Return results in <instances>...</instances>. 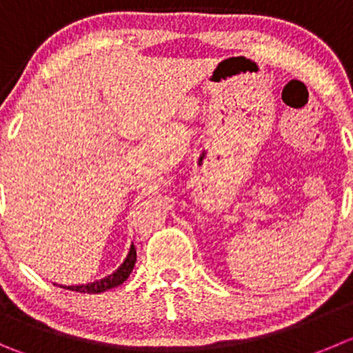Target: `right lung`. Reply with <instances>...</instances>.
<instances>
[{
	"label": "right lung",
	"instance_id": "1",
	"mask_svg": "<svg viewBox=\"0 0 353 353\" xmlns=\"http://www.w3.org/2000/svg\"><path fill=\"white\" fill-rule=\"evenodd\" d=\"M136 259H137V252L134 243L130 245V251H128L127 258L125 261L114 270L111 275L104 276L101 281L95 282H88V284H80V285H61V288L69 289V291H77V292H87V294H99V292H104L108 289L118 288L120 284H123L125 281L128 279V275L132 273L134 266H136Z\"/></svg>",
	"mask_w": 353,
	"mask_h": 353
}]
</instances>
